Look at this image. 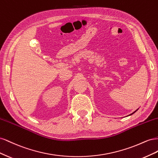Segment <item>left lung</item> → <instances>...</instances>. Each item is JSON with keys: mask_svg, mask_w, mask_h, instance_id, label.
I'll return each instance as SVG.
<instances>
[{"mask_svg": "<svg viewBox=\"0 0 158 158\" xmlns=\"http://www.w3.org/2000/svg\"><path fill=\"white\" fill-rule=\"evenodd\" d=\"M138 109H139V108H138ZM138 109H137L136 110V111H134L132 113H131V114H129V116H130V115H131V114H134V113H135L136 111H138Z\"/></svg>", "mask_w": 158, "mask_h": 158, "instance_id": "left-lung-1", "label": "left lung"}]
</instances>
